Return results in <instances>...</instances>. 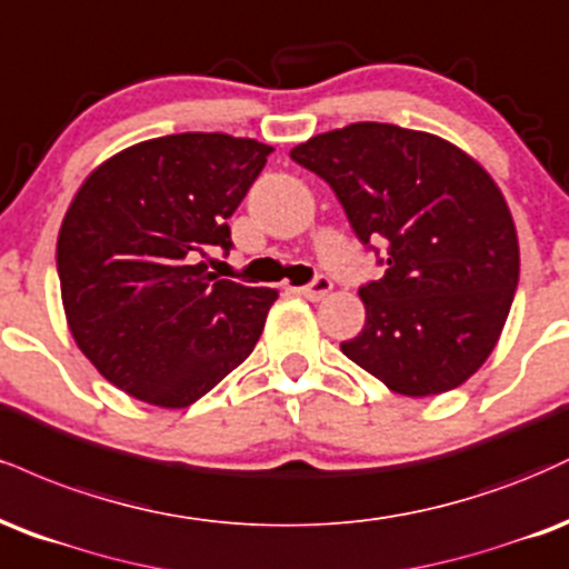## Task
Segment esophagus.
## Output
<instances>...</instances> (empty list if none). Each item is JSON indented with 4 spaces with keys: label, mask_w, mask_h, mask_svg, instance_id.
Listing matches in <instances>:
<instances>
[{
    "label": "esophagus",
    "mask_w": 569,
    "mask_h": 569,
    "mask_svg": "<svg viewBox=\"0 0 569 569\" xmlns=\"http://www.w3.org/2000/svg\"><path fill=\"white\" fill-rule=\"evenodd\" d=\"M298 292L303 298H309V300H325L332 292V282L327 277H319L317 282H311V284H306V287H298Z\"/></svg>",
    "instance_id": "34e87169"
}]
</instances>
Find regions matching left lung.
Masks as SVG:
<instances>
[{
  "instance_id": "left-lung-1",
  "label": "left lung",
  "mask_w": 569,
  "mask_h": 569,
  "mask_svg": "<svg viewBox=\"0 0 569 569\" xmlns=\"http://www.w3.org/2000/svg\"><path fill=\"white\" fill-rule=\"evenodd\" d=\"M290 157L330 183L357 237L386 239V273L359 290L367 322L340 351L402 397L458 389L496 349L519 282L503 191L450 140L353 122Z\"/></svg>"
}]
</instances>
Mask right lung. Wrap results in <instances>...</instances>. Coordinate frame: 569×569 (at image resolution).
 <instances>
[{"label":"right lung","instance_id":"right-lung-1","mask_svg":"<svg viewBox=\"0 0 569 569\" xmlns=\"http://www.w3.org/2000/svg\"><path fill=\"white\" fill-rule=\"evenodd\" d=\"M273 149L226 132L140 140L100 162L58 233L66 322L79 351L140 402L180 410L256 349L279 298L218 279L226 220Z\"/></svg>","mask_w":569,"mask_h":569}]
</instances>
